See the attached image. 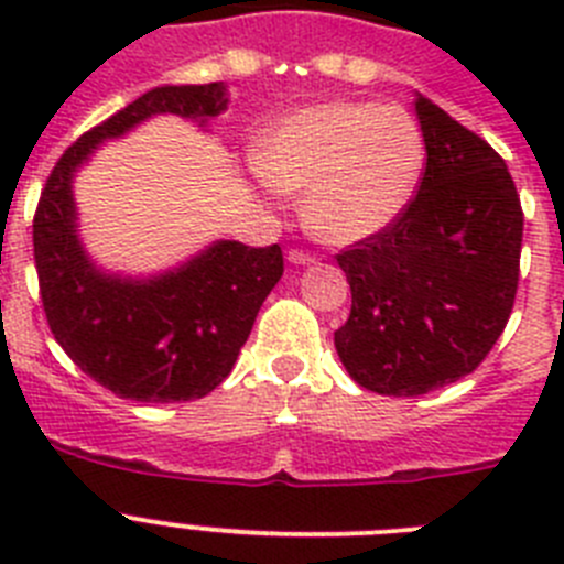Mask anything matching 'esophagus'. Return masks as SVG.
<instances>
[{
	"instance_id": "34e87169",
	"label": "esophagus",
	"mask_w": 564,
	"mask_h": 564,
	"mask_svg": "<svg viewBox=\"0 0 564 564\" xmlns=\"http://www.w3.org/2000/svg\"><path fill=\"white\" fill-rule=\"evenodd\" d=\"M288 262H291V265H313V262H316V257H313V253H305V251H296V248H293V251H288Z\"/></svg>"
}]
</instances>
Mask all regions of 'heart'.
<instances>
[{"mask_svg":"<svg viewBox=\"0 0 564 564\" xmlns=\"http://www.w3.org/2000/svg\"><path fill=\"white\" fill-rule=\"evenodd\" d=\"M253 163L268 186L302 197V223L318 242L356 246L401 220L426 149L398 104L322 101L279 118Z\"/></svg>","mask_w":564,"mask_h":564,"instance_id":"b5f03b06","label":"heart"}]
</instances>
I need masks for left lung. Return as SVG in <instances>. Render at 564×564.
Listing matches in <instances>:
<instances>
[{
    "instance_id": "8db88e82",
    "label": "left lung",
    "mask_w": 564,
    "mask_h": 564,
    "mask_svg": "<svg viewBox=\"0 0 564 564\" xmlns=\"http://www.w3.org/2000/svg\"><path fill=\"white\" fill-rule=\"evenodd\" d=\"M426 169L401 220L338 253L352 291L344 370L378 395H426L488 356L514 307L522 208L506 161L415 93Z\"/></svg>"
}]
</instances>
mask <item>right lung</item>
Masks as SVG:
<instances>
[{"label": "right lung", "instance_id": "obj_1", "mask_svg": "<svg viewBox=\"0 0 564 564\" xmlns=\"http://www.w3.org/2000/svg\"><path fill=\"white\" fill-rule=\"evenodd\" d=\"M226 109L223 82L149 89L62 154L39 200L33 253L50 330L89 378L127 401H194L220 387L282 276V251L214 239L166 271H107L84 246L73 183L98 147L154 115L208 132Z\"/></svg>", "mask_w": 564, "mask_h": 564}]
</instances>
